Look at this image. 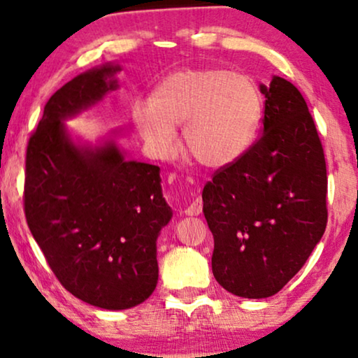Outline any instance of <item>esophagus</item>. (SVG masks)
<instances>
[{
  "label": "esophagus",
  "mask_w": 358,
  "mask_h": 358,
  "mask_svg": "<svg viewBox=\"0 0 358 358\" xmlns=\"http://www.w3.org/2000/svg\"><path fill=\"white\" fill-rule=\"evenodd\" d=\"M201 212H202V201H199V199L190 203L189 207L184 208V213H185V215H189V217H196Z\"/></svg>",
  "instance_id": "obj_1"
}]
</instances>
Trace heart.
I'll use <instances>...</instances> for the list:
<instances>
[{"instance_id":"1","label":"heart","mask_w":358,"mask_h":358,"mask_svg":"<svg viewBox=\"0 0 358 358\" xmlns=\"http://www.w3.org/2000/svg\"><path fill=\"white\" fill-rule=\"evenodd\" d=\"M263 100L252 78L225 69H182L157 83L151 101L133 106V123L159 157L184 145L207 169H225L253 146Z\"/></svg>"}]
</instances>
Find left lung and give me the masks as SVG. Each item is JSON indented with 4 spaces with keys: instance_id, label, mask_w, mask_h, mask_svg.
Segmentation results:
<instances>
[{
    "instance_id": "8db88e82",
    "label": "left lung",
    "mask_w": 358,
    "mask_h": 358,
    "mask_svg": "<svg viewBox=\"0 0 358 358\" xmlns=\"http://www.w3.org/2000/svg\"><path fill=\"white\" fill-rule=\"evenodd\" d=\"M259 92L266 99L262 138L202 192L213 276L248 299L276 294L327 225L326 159L306 100L278 76Z\"/></svg>"
}]
</instances>
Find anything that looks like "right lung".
<instances>
[{
  "mask_svg": "<svg viewBox=\"0 0 358 358\" xmlns=\"http://www.w3.org/2000/svg\"><path fill=\"white\" fill-rule=\"evenodd\" d=\"M118 62L78 73L50 96L26 152L24 212L50 270L96 308L145 303L159 276L156 241L173 219L159 168L128 159L120 129L83 141L66 124L120 87Z\"/></svg>",
  "mask_w": 358,
  "mask_h": 358,
  "instance_id": "add662e5",
  "label": "right lung"
}]
</instances>
